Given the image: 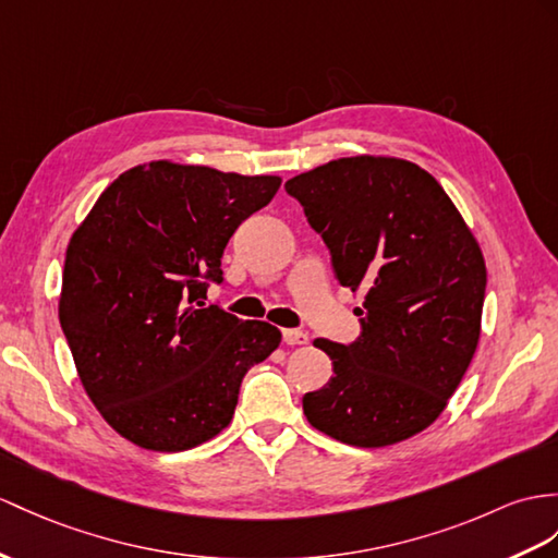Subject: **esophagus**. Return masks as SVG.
<instances>
[{"instance_id": "34e87169", "label": "esophagus", "mask_w": 558, "mask_h": 558, "mask_svg": "<svg viewBox=\"0 0 558 558\" xmlns=\"http://www.w3.org/2000/svg\"><path fill=\"white\" fill-rule=\"evenodd\" d=\"M310 341V336L303 329H287L283 331V343L287 345H305Z\"/></svg>"}]
</instances>
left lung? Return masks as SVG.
<instances>
[{
	"label": "left lung",
	"instance_id": "8db88e82",
	"mask_svg": "<svg viewBox=\"0 0 558 558\" xmlns=\"http://www.w3.org/2000/svg\"><path fill=\"white\" fill-rule=\"evenodd\" d=\"M287 192L329 246L341 287L364 295L355 343L315 338L333 376L303 398L307 421L352 447L416 436L442 414L478 348V241L436 177L402 158L329 160L295 174Z\"/></svg>",
	"mask_w": 558,
	"mask_h": 558
}]
</instances>
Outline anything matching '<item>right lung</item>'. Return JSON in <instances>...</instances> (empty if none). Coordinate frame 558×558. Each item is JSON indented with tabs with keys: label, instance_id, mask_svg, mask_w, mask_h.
Listing matches in <instances>:
<instances>
[{
	"label": "right lung",
	"instance_id": "right-lung-1",
	"mask_svg": "<svg viewBox=\"0 0 558 558\" xmlns=\"http://www.w3.org/2000/svg\"><path fill=\"white\" fill-rule=\"evenodd\" d=\"M279 186L277 174L151 160L108 184L73 232L61 329L125 440L154 452L208 442L232 421L243 376L279 348L277 326L203 303L227 241Z\"/></svg>",
	"mask_w": 558,
	"mask_h": 558
}]
</instances>
